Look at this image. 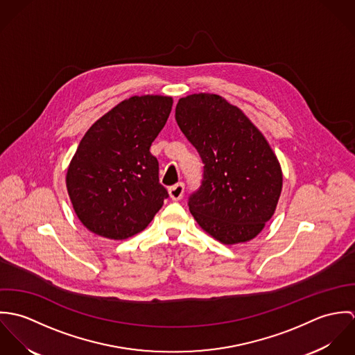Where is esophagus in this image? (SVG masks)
<instances>
[{"label":"esophagus","mask_w":355,"mask_h":355,"mask_svg":"<svg viewBox=\"0 0 355 355\" xmlns=\"http://www.w3.org/2000/svg\"><path fill=\"white\" fill-rule=\"evenodd\" d=\"M169 197L172 198V201H179L182 200L183 194H184V184L183 183H178L172 187H169Z\"/></svg>","instance_id":"1"}]
</instances>
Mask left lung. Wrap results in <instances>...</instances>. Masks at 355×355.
<instances>
[{
	"label": "left lung",
	"mask_w": 355,
	"mask_h": 355,
	"mask_svg": "<svg viewBox=\"0 0 355 355\" xmlns=\"http://www.w3.org/2000/svg\"><path fill=\"white\" fill-rule=\"evenodd\" d=\"M175 119L200 153L201 187L189 207L203 231L224 245L249 242L269 221L280 198V164L261 131L217 94L180 98Z\"/></svg>",
	"instance_id": "obj_1"
}]
</instances>
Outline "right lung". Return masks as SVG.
I'll use <instances>...</instances> for the list:
<instances>
[{
    "instance_id": "1",
    "label": "right lung",
    "mask_w": 355,
    "mask_h": 355,
    "mask_svg": "<svg viewBox=\"0 0 355 355\" xmlns=\"http://www.w3.org/2000/svg\"><path fill=\"white\" fill-rule=\"evenodd\" d=\"M173 100L131 97L98 119L82 138L67 171V190L82 224L121 241L144 231L168 198L150 153Z\"/></svg>"
}]
</instances>
